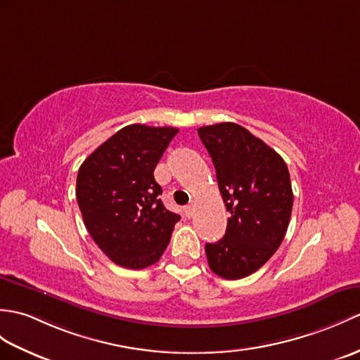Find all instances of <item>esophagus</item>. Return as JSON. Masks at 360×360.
<instances>
[{"mask_svg":"<svg viewBox=\"0 0 360 360\" xmlns=\"http://www.w3.org/2000/svg\"><path fill=\"white\" fill-rule=\"evenodd\" d=\"M184 213H186L187 218H191V214H193V204H190L184 208Z\"/></svg>","mask_w":360,"mask_h":360,"instance_id":"esophagus-1","label":"esophagus"}]
</instances>
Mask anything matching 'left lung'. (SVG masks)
Returning <instances> with one entry per match:
<instances>
[{
  "label": "left lung",
  "instance_id": "1",
  "mask_svg": "<svg viewBox=\"0 0 360 360\" xmlns=\"http://www.w3.org/2000/svg\"><path fill=\"white\" fill-rule=\"evenodd\" d=\"M216 169L230 212L222 239L205 244L210 270L224 279H242L269 261L285 236L293 190L285 161L262 139L235 122L198 129Z\"/></svg>",
  "mask_w": 360,
  "mask_h": 360
}]
</instances>
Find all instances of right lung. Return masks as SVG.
Listing matches in <instances>:
<instances>
[{"mask_svg": "<svg viewBox=\"0 0 360 360\" xmlns=\"http://www.w3.org/2000/svg\"><path fill=\"white\" fill-rule=\"evenodd\" d=\"M179 130L131 124L82 162L77 199L96 245L124 269L160 261L181 216L164 207L153 172Z\"/></svg>", "mask_w": 360, "mask_h": 360, "instance_id": "1", "label": "right lung"}]
</instances>
